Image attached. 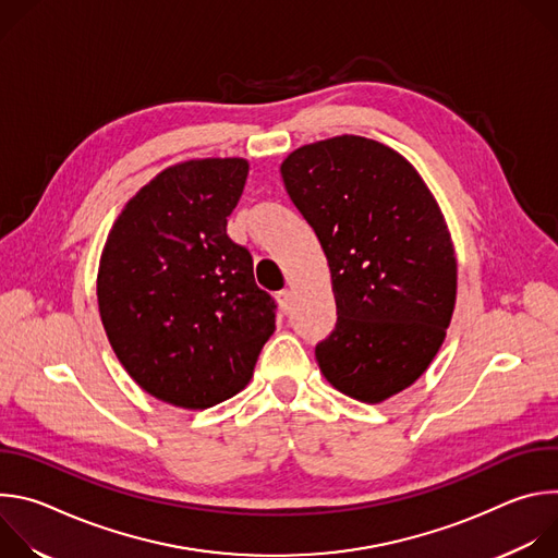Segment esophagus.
Listing matches in <instances>:
<instances>
[{
    "mask_svg": "<svg viewBox=\"0 0 558 558\" xmlns=\"http://www.w3.org/2000/svg\"><path fill=\"white\" fill-rule=\"evenodd\" d=\"M276 300H278V304H280V311H282V313H289V308H291V291H289V289L278 291Z\"/></svg>",
    "mask_w": 558,
    "mask_h": 558,
    "instance_id": "esophagus-1",
    "label": "esophagus"
}]
</instances>
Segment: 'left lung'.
<instances>
[{
	"label": "left lung",
	"instance_id": "1",
	"mask_svg": "<svg viewBox=\"0 0 558 558\" xmlns=\"http://www.w3.org/2000/svg\"><path fill=\"white\" fill-rule=\"evenodd\" d=\"M280 174L331 269L338 323L315 360L340 392L384 402L428 368L450 325L457 260L444 216L407 158L364 136L302 145Z\"/></svg>",
	"mask_w": 558,
	"mask_h": 558
}]
</instances>
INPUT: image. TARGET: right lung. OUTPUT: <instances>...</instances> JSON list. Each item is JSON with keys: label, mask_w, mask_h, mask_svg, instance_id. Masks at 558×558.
Here are the masks:
<instances>
[{"label": "right lung", "mask_w": 558, "mask_h": 558, "mask_svg": "<svg viewBox=\"0 0 558 558\" xmlns=\"http://www.w3.org/2000/svg\"><path fill=\"white\" fill-rule=\"evenodd\" d=\"M243 158H198L149 181L117 218L99 265L108 340L156 400L203 411L252 379L276 329V300L227 235Z\"/></svg>", "instance_id": "right-lung-1"}]
</instances>
